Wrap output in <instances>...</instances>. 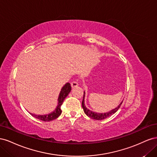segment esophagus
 I'll list each match as a JSON object with an SVG mask.
<instances>
[{
  "mask_svg": "<svg viewBox=\"0 0 157 157\" xmlns=\"http://www.w3.org/2000/svg\"><path fill=\"white\" fill-rule=\"evenodd\" d=\"M78 86V84L77 82L76 81H73L72 83H71V86H72L73 88H75V87H77Z\"/></svg>",
  "mask_w": 157,
  "mask_h": 157,
  "instance_id": "esophagus-1",
  "label": "esophagus"
}]
</instances>
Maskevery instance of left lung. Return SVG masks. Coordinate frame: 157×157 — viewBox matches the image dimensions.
<instances>
[{
	"label": "left lung",
	"mask_w": 157,
	"mask_h": 157,
	"mask_svg": "<svg viewBox=\"0 0 157 157\" xmlns=\"http://www.w3.org/2000/svg\"><path fill=\"white\" fill-rule=\"evenodd\" d=\"M84 99H85V91L84 92V96H83V99H82V106L83 108L84 112L88 117H90L91 118H92V119H95L97 121H101V120L105 119V118H107V117H111V115H113V114H115L118 110V109L120 108L121 104L122 103V101H122V102L117 107L112 109V110H111V111H109V112L101 113L94 112V111H92L91 110H90V109H88L86 107V105H85Z\"/></svg>",
	"instance_id": "1"
}]
</instances>
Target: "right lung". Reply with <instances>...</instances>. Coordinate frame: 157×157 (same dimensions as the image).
Here are the masks:
<instances>
[{
	"label": "right lung",
	"mask_w": 157,
	"mask_h": 157,
	"mask_svg": "<svg viewBox=\"0 0 157 157\" xmlns=\"http://www.w3.org/2000/svg\"><path fill=\"white\" fill-rule=\"evenodd\" d=\"M71 84L67 82L66 83L64 86L61 88L59 95L58 96V105H57L56 108L55 109V110L54 111H52V113L49 114H46V115H35V114H33L29 113L31 115L34 117L35 118H37V119H39L42 121H45V122H49L51 121L55 120L56 118H58L61 113V105H62V103L64 101L65 98L68 96V94L71 92Z\"/></svg>",
	"instance_id": "1"
}]
</instances>
